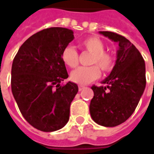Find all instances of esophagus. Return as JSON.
I'll return each instance as SVG.
<instances>
[{
  "mask_svg": "<svg viewBox=\"0 0 154 154\" xmlns=\"http://www.w3.org/2000/svg\"><path fill=\"white\" fill-rule=\"evenodd\" d=\"M85 88V87L84 86H82V85H80V86H78V90H79V91H82Z\"/></svg>",
  "mask_w": 154,
  "mask_h": 154,
  "instance_id": "esophagus-1",
  "label": "esophagus"
}]
</instances>
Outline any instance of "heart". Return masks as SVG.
Listing matches in <instances>:
<instances>
[{
  "mask_svg": "<svg viewBox=\"0 0 154 154\" xmlns=\"http://www.w3.org/2000/svg\"><path fill=\"white\" fill-rule=\"evenodd\" d=\"M81 48L92 54L91 64L98 65L104 72H109L115 67V58L111 54L105 52V45L100 38L88 37L81 42ZM62 60L69 67H76L79 63L77 51L72 46H67L62 53ZM99 68L94 65L90 67H80L71 72L72 82L81 85H85L96 80L100 77Z\"/></svg>",
  "mask_w": 154,
  "mask_h": 154,
  "instance_id": "b5f03b06",
  "label": "heart"
}]
</instances>
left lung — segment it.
Listing matches in <instances>:
<instances>
[{
  "label": "left lung",
  "mask_w": 154,
  "mask_h": 154,
  "mask_svg": "<svg viewBox=\"0 0 154 154\" xmlns=\"http://www.w3.org/2000/svg\"><path fill=\"white\" fill-rule=\"evenodd\" d=\"M119 44L117 59L110 75L101 83L92 86L94 97L90 114L95 122L105 127H115L131 116L139 104L146 86L145 63L139 51L122 35L100 31Z\"/></svg>",
  "instance_id": "left-lung-1"
}]
</instances>
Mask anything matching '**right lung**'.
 <instances>
[{
    "mask_svg": "<svg viewBox=\"0 0 154 154\" xmlns=\"http://www.w3.org/2000/svg\"><path fill=\"white\" fill-rule=\"evenodd\" d=\"M73 38L69 29H45L25 41L13 60L12 94L24 118L41 131L58 130L69 119L78 87L60 85L68 77L62 53Z\"/></svg>",
    "mask_w": 154,
    "mask_h": 154,
    "instance_id": "right-lung-1",
    "label": "right lung"
}]
</instances>
